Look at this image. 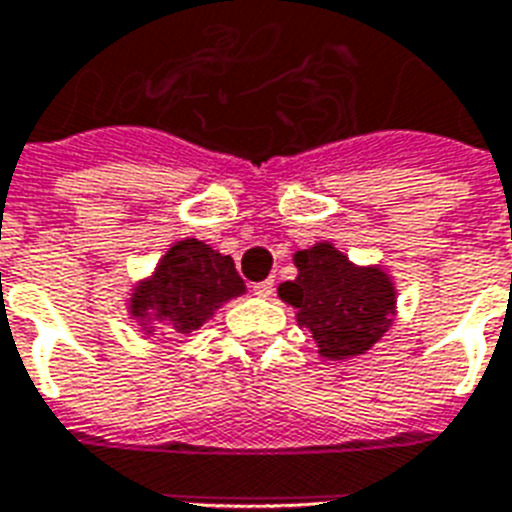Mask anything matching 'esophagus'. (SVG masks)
Wrapping results in <instances>:
<instances>
[{
	"mask_svg": "<svg viewBox=\"0 0 512 512\" xmlns=\"http://www.w3.org/2000/svg\"><path fill=\"white\" fill-rule=\"evenodd\" d=\"M272 291H275V280H261V283H253V293L261 296V299L272 296Z\"/></svg>",
	"mask_w": 512,
	"mask_h": 512,
	"instance_id": "1",
	"label": "esophagus"
}]
</instances>
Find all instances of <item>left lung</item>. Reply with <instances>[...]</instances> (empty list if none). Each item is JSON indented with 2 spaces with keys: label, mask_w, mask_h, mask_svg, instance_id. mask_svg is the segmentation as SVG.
Instances as JSON below:
<instances>
[{
  "label": "left lung",
  "mask_w": 512,
  "mask_h": 512,
  "mask_svg": "<svg viewBox=\"0 0 512 512\" xmlns=\"http://www.w3.org/2000/svg\"><path fill=\"white\" fill-rule=\"evenodd\" d=\"M293 261L299 277L280 285V299L296 307L323 358H352L382 339L395 312V291L382 269L355 267L331 243L299 251Z\"/></svg>",
  "instance_id": "obj_1"
}]
</instances>
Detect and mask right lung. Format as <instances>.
Wrapping results in <instances>:
<instances>
[{"label": "right lung", "mask_w": 512, "mask_h": 512, "mask_svg": "<svg viewBox=\"0 0 512 512\" xmlns=\"http://www.w3.org/2000/svg\"><path fill=\"white\" fill-rule=\"evenodd\" d=\"M245 291L235 261L221 256L200 240H181L162 256L152 280L138 285L130 312L133 318L154 320V328L189 334L200 328L224 301ZM152 334V331H149Z\"/></svg>", "instance_id": "obj_1"}]
</instances>
